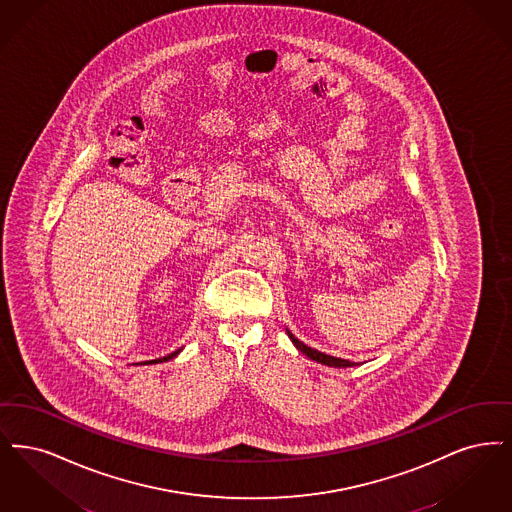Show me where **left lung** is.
Listing matches in <instances>:
<instances>
[{
    "mask_svg": "<svg viewBox=\"0 0 512 512\" xmlns=\"http://www.w3.org/2000/svg\"><path fill=\"white\" fill-rule=\"evenodd\" d=\"M290 336V340L294 342V346L302 352V354H306V356L313 359V361H317V363H323V365H329V367H354L357 363H352V361H348V359H340V357L327 356V354H323V352H317V350H313L310 346H306L304 342H300L294 334L287 331Z\"/></svg>",
    "mask_w": 512,
    "mask_h": 512,
    "instance_id": "obj_1",
    "label": "left lung"
}]
</instances>
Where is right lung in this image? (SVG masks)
<instances>
[{"mask_svg":"<svg viewBox=\"0 0 512 512\" xmlns=\"http://www.w3.org/2000/svg\"><path fill=\"white\" fill-rule=\"evenodd\" d=\"M179 354L178 352H174V354H170V356L162 357V359H153V361H149V363H160V361H168V359H172V357H176Z\"/></svg>","mask_w":512,"mask_h":512,"instance_id":"obj_1","label":"right lung"}]
</instances>
